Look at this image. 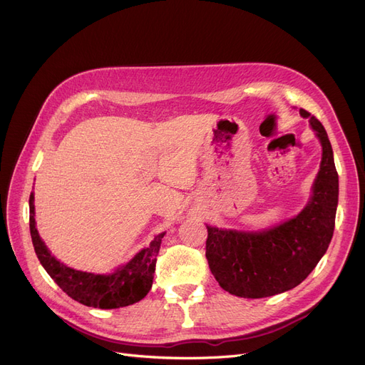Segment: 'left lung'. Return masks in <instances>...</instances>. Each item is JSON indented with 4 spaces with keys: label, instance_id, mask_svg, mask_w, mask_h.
Listing matches in <instances>:
<instances>
[{
    "label": "left lung",
    "instance_id": "1",
    "mask_svg": "<svg viewBox=\"0 0 365 365\" xmlns=\"http://www.w3.org/2000/svg\"><path fill=\"white\" fill-rule=\"evenodd\" d=\"M304 118L322 144V162L313 194L304 210L263 232H236L207 227L206 259L220 286L239 298H267L287 292L312 274L327 252L339 205V174L325 128L305 110Z\"/></svg>",
    "mask_w": 365,
    "mask_h": 365
}]
</instances>
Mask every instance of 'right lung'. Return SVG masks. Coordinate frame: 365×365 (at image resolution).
I'll return each instance as SVG.
<instances>
[{"instance_id": "1", "label": "right lung", "mask_w": 365, "mask_h": 365, "mask_svg": "<svg viewBox=\"0 0 365 365\" xmlns=\"http://www.w3.org/2000/svg\"><path fill=\"white\" fill-rule=\"evenodd\" d=\"M30 233L37 259L57 286L79 304L111 309L141 301L152 289L156 255L165 233L155 236L150 245L141 250L125 266L108 275L76 271L60 263L40 239L34 220V194L30 195Z\"/></svg>"}]
</instances>
